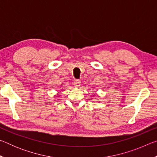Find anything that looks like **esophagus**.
Returning a JSON list of instances; mask_svg holds the SVG:
<instances>
[{"label":"esophagus","mask_w":157,"mask_h":157,"mask_svg":"<svg viewBox=\"0 0 157 157\" xmlns=\"http://www.w3.org/2000/svg\"><path fill=\"white\" fill-rule=\"evenodd\" d=\"M80 84H81L80 80H79V79H74L73 84L75 85V86L76 87V88H78V87L80 86Z\"/></svg>","instance_id":"1"}]
</instances>
